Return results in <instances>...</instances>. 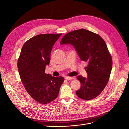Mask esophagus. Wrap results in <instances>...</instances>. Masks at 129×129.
Masks as SVG:
<instances>
[{
	"mask_svg": "<svg viewBox=\"0 0 129 129\" xmlns=\"http://www.w3.org/2000/svg\"><path fill=\"white\" fill-rule=\"evenodd\" d=\"M64 78L66 80H71L73 78V77H70V76H65Z\"/></svg>",
	"mask_w": 129,
	"mask_h": 129,
	"instance_id": "34e87169",
	"label": "esophagus"
}]
</instances>
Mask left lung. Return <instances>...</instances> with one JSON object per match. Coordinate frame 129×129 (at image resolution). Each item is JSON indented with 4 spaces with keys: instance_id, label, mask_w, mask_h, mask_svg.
<instances>
[{
    "instance_id": "1",
    "label": "left lung",
    "mask_w": 129,
    "mask_h": 129,
    "mask_svg": "<svg viewBox=\"0 0 129 129\" xmlns=\"http://www.w3.org/2000/svg\"><path fill=\"white\" fill-rule=\"evenodd\" d=\"M60 44H71L75 49L81 60L88 63L87 78L78 76L81 84L77 96L84 100L97 97L107 85L112 70V60L105 41L92 32L82 29L69 32Z\"/></svg>"
}]
</instances>
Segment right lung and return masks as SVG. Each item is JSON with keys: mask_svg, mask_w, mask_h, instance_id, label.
I'll return each instance as SVG.
<instances>
[{"mask_svg": "<svg viewBox=\"0 0 129 129\" xmlns=\"http://www.w3.org/2000/svg\"><path fill=\"white\" fill-rule=\"evenodd\" d=\"M62 34H42L24 44L18 60L21 82L31 97L41 104H49L58 95L64 78L45 73L53 46Z\"/></svg>", "mask_w": 129, "mask_h": 129, "instance_id": "right-lung-1", "label": "right lung"}]
</instances>
